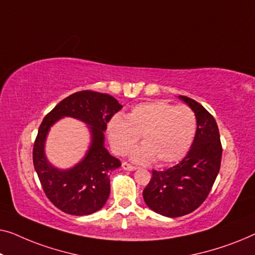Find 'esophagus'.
Returning <instances> with one entry per match:
<instances>
[{"label":"esophagus","instance_id":"34e87169","mask_svg":"<svg viewBox=\"0 0 255 255\" xmlns=\"http://www.w3.org/2000/svg\"><path fill=\"white\" fill-rule=\"evenodd\" d=\"M123 168H124V170H127V171H134V170H136V166H134V165L129 164L127 162H124L123 163Z\"/></svg>","mask_w":255,"mask_h":255}]
</instances>
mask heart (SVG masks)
Here are the masks:
<instances>
[{
    "label": "heart",
    "mask_w": 255,
    "mask_h": 255,
    "mask_svg": "<svg viewBox=\"0 0 255 255\" xmlns=\"http://www.w3.org/2000/svg\"><path fill=\"white\" fill-rule=\"evenodd\" d=\"M196 116L188 106H174L165 100L136 105L127 116L109 123L111 145L118 155H125L142 137L141 148L131 153L139 163L155 159L159 165L178 162L193 144L196 134Z\"/></svg>",
    "instance_id": "obj_1"
}]
</instances>
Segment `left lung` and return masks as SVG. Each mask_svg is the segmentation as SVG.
<instances>
[{
    "label": "left lung",
    "mask_w": 255,
    "mask_h": 255,
    "mask_svg": "<svg viewBox=\"0 0 255 255\" xmlns=\"http://www.w3.org/2000/svg\"><path fill=\"white\" fill-rule=\"evenodd\" d=\"M179 98L194 111L196 134L181 162L164 171H152V178L143 191L150 209L166 217L185 216L204 202L220 172L222 144L214 117L186 96Z\"/></svg>",
    "instance_id": "1"
}]
</instances>
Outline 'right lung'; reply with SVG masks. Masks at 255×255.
Masks as SVG:
<instances>
[{
  "mask_svg": "<svg viewBox=\"0 0 255 255\" xmlns=\"http://www.w3.org/2000/svg\"><path fill=\"white\" fill-rule=\"evenodd\" d=\"M123 106L106 93L91 90L75 92L57 104L44 118L33 145V165L41 187L49 201L63 213L83 216L96 213L109 199L110 174L121 166L104 146L107 123ZM71 116L91 126L93 141L82 162L69 170H59L45 159L43 152L47 132L56 121Z\"/></svg>",
  "mask_w": 255,
  "mask_h": 255,
  "instance_id": "obj_1",
  "label": "right lung"
}]
</instances>
